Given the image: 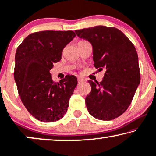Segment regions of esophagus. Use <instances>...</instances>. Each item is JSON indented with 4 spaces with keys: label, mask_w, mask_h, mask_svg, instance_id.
<instances>
[{
    "label": "esophagus",
    "mask_w": 156,
    "mask_h": 156,
    "mask_svg": "<svg viewBox=\"0 0 156 156\" xmlns=\"http://www.w3.org/2000/svg\"><path fill=\"white\" fill-rule=\"evenodd\" d=\"M83 81H84L83 78H81V77H78V83H82Z\"/></svg>",
    "instance_id": "obj_1"
}]
</instances>
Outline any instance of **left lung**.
Listing matches in <instances>:
<instances>
[{
  "label": "left lung",
  "instance_id": "left-lung-1",
  "mask_svg": "<svg viewBox=\"0 0 156 156\" xmlns=\"http://www.w3.org/2000/svg\"><path fill=\"white\" fill-rule=\"evenodd\" d=\"M75 32L92 44L94 66L105 70L101 82L88 80L91 91L86 98L87 109L97 119H115L129 107L140 81L134 45L114 27L98 26Z\"/></svg>",
  "mask_w": 156,
  "mask_h": 156
}]
</instances>
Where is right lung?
Here are the masks:
<instances>
[{"label": "right lung", "mask_w": 156, "mask_h": 156, "mask_svg": "<svg viewBox=\"0 0 156 156\" xmlns=\"http://www.w3.org/2000/svg\"><path fill=\"white\" fill-rule=\"evenodd\" d=\"M76 33L73 31L43 30L28 35L17 48L14 78L22 103L37 120L54 122L63 117L77 78L67 75L59 83L50 70L61 61L63 50Z\"/></svg>", "instance_id": "right-lung-1"}]
</instances>
